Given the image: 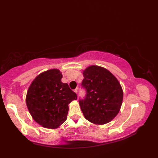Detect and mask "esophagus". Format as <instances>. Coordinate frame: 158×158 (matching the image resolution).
I'll return each mask as SVG.
<instances>
[{
  "label": "esophagus",
  "mask_w": 158,
  "mask_h": 158,
  "mask_svg": "<svg viewBox=\"0 0 158 158\" xmlns=\"http://www.w3.org/2000/svg\"><path fill=\"white\" fill-rule=\"evenodd\" d=\"M74 92L77 94V93H78V88H76V89H74Z\"/></svg>",
  "instance_id": "1"
}]
</instances>
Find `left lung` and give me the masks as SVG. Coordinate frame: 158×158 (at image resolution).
Here are the masks:
<instances>
[{
	"label": "left lung",
	"instance_id": "left-lung-1",
	"mask_svg": "<svg viewBox=\"0 0 158 158\" xmlns=\"http://www.w3.org/2000/svg\"><path fill=\"white\" fill-rule=\"evenodd\" d=\"M81 86L86 91L79 102L81 111L90 122L102 125L118 113L123 100L122 88L113 75L104 68L90 66L83 72Z\"/></svg>",
	"mask_w": 158,
	"mask_h": 158
}]
</instances>
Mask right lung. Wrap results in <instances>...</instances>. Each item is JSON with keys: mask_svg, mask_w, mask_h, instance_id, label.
<instances>
[{"mask_svg": "<svg viewBox=\"0 0 158 158\" xmlns=\"http://www.w3.org/2000/svg\"><path fill=\"white\" fill-rule=\"evenodd\" d=\"M59 70L41 73L30 85L26 104L31 116L42 127L55 129L67 118L69 104L76 100L77 95L67 83L61 82Z\"/></svg>", "mask_w": 158, "mask_h": 158, "instance_id": "obj_1", "label": "right lung"}]
</instances>
